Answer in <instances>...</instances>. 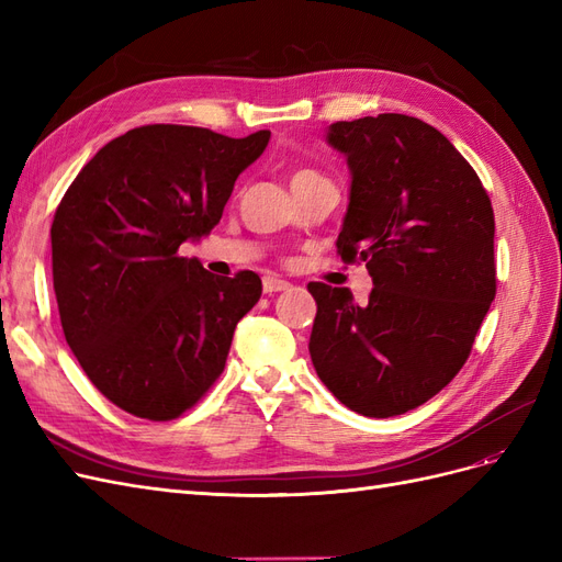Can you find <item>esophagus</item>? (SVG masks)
<instances>
[{"label":"esophagus","instance_id":"obj_1","mask_svg":"<svg viewBox=\"0 0 562 562\" xmlns=\"http://www.w3.org/2000/svg\"><path fill=\"white\" fill-rule=\"evenodd\" d=\"M262 288H265V293H281V291H288V288H291V283L288 281H283V279H277V277H265L262 279Z\"/></svg>","mask_w":562,"mask_h":562}]
</instances>
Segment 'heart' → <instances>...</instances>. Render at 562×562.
<instances>
[{"label":"heart","instance_id":"1","mask_svg":"<svg viewBox=\"0 0 562 562\" xmlns=\"http://www.w3.org/2000/svg\"><path fill=\"white\" fill-rule=\"evenodd\" d=\"M304 176H314V171H297L293 180H297V178H304Z\"/></svg>","mask_w":562,"mask_h":562}]
</instances>
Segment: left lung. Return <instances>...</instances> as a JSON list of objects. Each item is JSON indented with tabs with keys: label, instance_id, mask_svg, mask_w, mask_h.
Instances as JSON below:
<instances>
[{
	"label": "left lung",
	"instance_id": "obj_1",
	"mask_svg": "<svg viewBox=\"0 0 562 562\" xmlns=\"http://www.w3.org/2000/svg\"><path fill=\"white\" fill-rule=\"evenodd\" d=\"M347 157L342 260L366 262L372 291L310 283L316 375L349 411L394 417L434 398L467 363L497 291L495 213L443 133L407 114L328 126Z\"/></svg>",
	"mask_w": 562,
	"mask_h": 562
}]
</instances>
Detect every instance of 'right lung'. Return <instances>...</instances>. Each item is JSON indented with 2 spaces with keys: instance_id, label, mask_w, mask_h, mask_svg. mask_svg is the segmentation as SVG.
<instances>
[{
  "instance_id": "add662e5",
  "label": "right lung",
  "mask_w": 562,
  "mask_h": 562,
  "mask_svg": "<svg viewBox=\"0 0 562 562\" xmlns=\"http://www.w3.org/2000/svg\"><path fill=\"white\" fill-rule=\"evenodd\" d=\"M269 135L140 126L98 149L67 187L50 225L63 333L122 411L176 419L225 370L236 323L260 300L262 281L255 271L215 277L178 250L220 223Z\"/></svg>"
}]
</instances>
